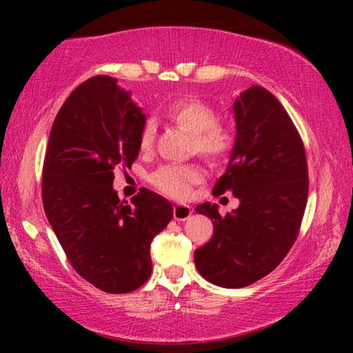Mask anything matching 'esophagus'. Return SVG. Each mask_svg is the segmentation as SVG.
<instances>
[{
  "mask_svg": "<svg viewBox=\"0 0 353 353\" xmlns=\"http://www.w3.org/2000/svg\"><path fill=\"white\" fill-rule=\"evenodd\" d=\"M188 214H186V209L183 205H180V207H176L175 209V216H178V219H185Z\"/></svg>",
  "mask_w": 353,
  "mask_h": 353,
  "instance_id": "34e87169",
  "label": "esophagus"
}]
</instances>
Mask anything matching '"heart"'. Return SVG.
I'll use <instances>...</instances> for the list:
<instances>
[{
	"label": "heart",
	"mask_w": 353,
	"mask_h": 353,
	"mask_svg": "<svg viewBox=\"0 0 353 353\" xmlns=\"http://www.w3.org/2000/svg\"><path fill=\"white\" fill-rule=\"evenodd\" d=\"M197 143H199L201 151L204 154H216L225 148L223 146L225 138L219 128L205 130V132H202L199 137H197ZM188 186H190V180H188V176L178 175L175 183H172L168 188H170V192H175V191H186Z\"/></svg>",
	"instance_id": "b5f03b06"
}]
</instances>
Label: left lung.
<instances>
[{"label": "left lung", "mask_w": 353, "mask_h": 353, "mask_svg": "<svg viewBox=\"0 0 353 353\" xmlns=\"http://www.w3.org/2000/svg\"><path fill=\"white\" fill-rule=\"evenodd\" d=\"M146 115L117 80H86L62 104L43 163L45 214L72 267L109 294L137 291L152 273L151 249L173 209L139 188H112L117 167L137 161Z\"/></svg>", "instance_id": "8db88e82"}]
</instances>
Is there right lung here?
I'll return each mask as SVG.
<instances>
[{"instance_id":"obj_1","label":"right lung","mask_w":353,"mask_h":353,"mask_svg":"<svg viewBox=\"0 0 353 353\" xmlns=\"http://www.w3.org/2000/svg\"><path fill=\"white\" fill-rule=\"evenodd\" d=\"M236 139L214 196L233 192L226 207L201 205L214 236L196 249L197 272L220 288L250 286L273 272L291 250L307 205L303 143L281 103L262 86L233 99Z\"/></svg>"}]
</instances>
